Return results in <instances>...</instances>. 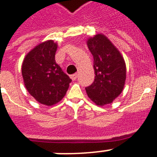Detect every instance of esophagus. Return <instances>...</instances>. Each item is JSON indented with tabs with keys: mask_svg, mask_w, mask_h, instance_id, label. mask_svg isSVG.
<instances>
[{
	"mask_svg": "<svg viewBox=\"0 0 157 157\" xmlns=\"http://www.w3.org/2000/svg\"><path fill=\"white\" fill-rule=\"evenodd\" d=\"M77 76H78V74H72V75H71V76H70V78L72 79V81H75V80H76V78H77Z\"/></svg>",
	"mask_w": 157,
	"mask_h": 157,
	"instance_id": "esophagus-1",
	"label": "esophagus"
}]
</instances>
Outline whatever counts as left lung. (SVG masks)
Wrapping results in <instances>:
<instances>
[{
	"label": "left lung",
	"mask_w": 157,
	"mask_h": 157,
	"mask_svg": "<svg viewBox=\"0 0 157 157\" xmlns=\"http://www.w3.org/2000/svg\"><path fill=\"white\" fill-rule=\"evenodd\" d=\"M94 56V81L85 88L96 105L111 103L122 93L126 81V63L122 55L107 37L98 34L87 40Z\"/></svg>",
	"instance_id": "obj_1"
}]
</instances>
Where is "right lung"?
Returning <instances> with one entry per match:
<instances>
[{
	"label": "right lung",
	"mask_w": 157,
	"mask_h": 157,
	"mask_svg": "<svg viewBox=\"0 0 157 157\" xmlns=\"http://www.w3.org/2000/svg\"><path fill=\"white\" fill-rule=\"evenodd\" d=\"M57 43H39L24 58L21 74L29 94L39 103L53 105L65 96L72 80L56 63Z\"/></svg>",
	"instance_id": "1"
}]
</instances>
